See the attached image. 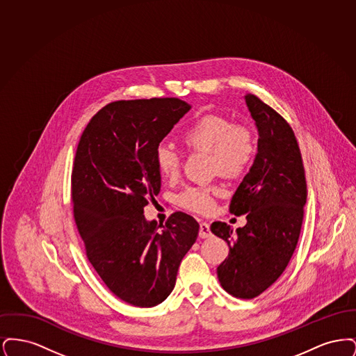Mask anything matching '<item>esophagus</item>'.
<instances>
[{
  "label": "esophagus",
  "mask_w": 356,
  "mask_h": 356,
  "mask_svg": "<svg viewBox=\"0 0 356 356\" xmlns=\"http://www.w3.org/2000/svg\"><path fill=\"white\" fill-rule=\"evenodd\" d=\"M212 234H211V229H209V224L205 222V221H202L200 222V229H199V236L205 238V237H209Z\"/></svg>",
  "instance_id": "esophagus-1"
}]
</instances>
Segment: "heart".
Here are the masks:
<instances>
[{"mask_svg": "<svg viewBox=\"0 0 356 356\" xmlns=\"http://www.w3.org/2000/svg\"><path fill=\"white\" fill-rule=\"evenodd\" d=\"M181 141L192 152L209 153L212 170L228 179L245 175L254 165L259 152L257 136L252 125L245 121L234 122L222 115L199 118L183 132ZM154 163L164 179L175 180L180 175L181 157L168 144L157 147ZM218 193V186H189L179 196V203L189 211L208 213L215 207L213 196Z\"/></svg>", "mask_w": 356, "mask_h": 356, "instance_id": "heart-1", "label": "heart"}]
</instances>
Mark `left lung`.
<instances>
[{
	"label": "left lung",
	"instance_id": "8db88e82",
	"mask_svg": "<svg viewBox=\"0 0 356 356\" xmlns=\"http://www.w3.org/2000/svg\"><path fill=\"white\" fill-rule=\"evenodd\" d=\"M245 102L259 131V152L229 212L247 215V224L234 232L231 225L215 221L211 231L229 247L218 267L221 287L238 299H254L280 277L293 254L307 183L300 148L286 119L252 93L245 95Z\"/></svg>",
	"mask_w": 356,
	"mask_h": 356
}]
</instances>
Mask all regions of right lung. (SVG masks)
I'll list each match as a JSON object with an SVG mask.
<instances>
[{
    "instance_id": "right-lung-1",
    "label": "right lung",
    "mask_w": 356,
    "mask_h": 356,
    "mask_svg": "<svg viewBox=\"0 0 356 356\" xmlns=\"http://www.w3.org/2000/svg\"><path fill=\"white\" fill-rule=\"evenodd\" d=\"M189 108L176 97L109 102L77 145L72 204L85 254L111 292L135 307L168 298L199 234V222L184 212L161 227L143 215L161 186L156 149Z\"/></svg>"
}]
</instances>
